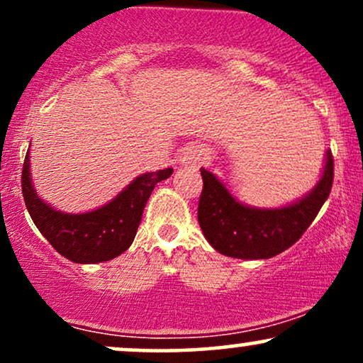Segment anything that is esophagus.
I'll list each match as a JSON object with an SVG mask.
<instances>
[{
  "instance_id": "obj_1",
  "label": "esophagus",
  "mask_w": 363,
  "mask_h": 363,
  "mask_svg": "<svg viewBox=\"0 0 363 363\" xmlns=\"http://www.w3.org/2000/svg\"><path fill=\"white\" fill-rule=\"evenodd\" d=\"M206 150L198 145H189L181 152V158H179V164L184 165V167H201L206 160Z\"/></svg>"
}]
</instances>
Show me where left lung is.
<instances>
[{
  "label": "left lung",
  "instance_id": "1",
  "mask_svg": "<svg viewBox=\"0 0 363 363\" xmlns=\"http://www.w3.org/2000/svg\"><path fill=\"white\" fill-rule=\"evenodd\" d=\"M333 155L326 152L319 181L286 205L257 208L239 201L222 179L201 169L198 222L215 251L237 259H269L294 245L315 218L333 186Z\"/></svg>",
  "mask_w": 363,
  "mask_h": 363
}]
</instances>
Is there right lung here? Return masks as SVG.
<instances>
[{
  "label": "right lung",
  "instance_id": "add662e5",
  "mask_svg": "<svg viewBox=\"0 0 363 363\" xmlns=\"http://www.w3.org/2000/svg\"><path fill=\"white\" fill-rule=\"evenodd\" d=\"M172 172L174 169H164L140 174L106 205L83 213H66L37 194L28 148L22 172V193L35 227L61 256L78 264H95L128 251L153 187L169 179Z\"/></svg>",
  "mask_w": 363,
  "mask_h": 363
}]
</instances>
